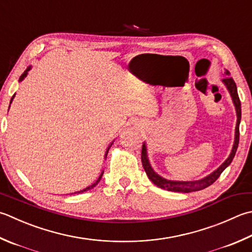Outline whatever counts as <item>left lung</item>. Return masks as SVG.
<instances>
[{"instance_id":"8db88e82","label":"left lung","mask_w":252,"mask_h":252,"mask_svg":"<svg viewBox=\"0 0 252 252\" xmlns=\"http://www.w3.org/2000/svg\"><path fill=\"white\" fill-rule=\"evenodd\" d=\"M226 76L223 78V82L226 85V87L228 88V91L231 95V98H233L234 105L236 107V112H237V125H236V132H235V143L233 146V150H231L230 155L227 159H226L223 165H221L220 168L216 169L214 172L205 178L198 180V181H170V180H166L164 178H161L160 176H158L156 172L152 169V167L149 162V159H147V155H146V146L145 144H143L142 146V153H141V159H142V165L143 168H144L147 177H149L150 180L153 182V184L156 185L159 188L167 190V191H174V192H185V193H188V192L192 191H200L203 190L205 188H208L209 186L218 180L219 177L220 176L221 172L225 170L226 167H227L233 158L235 157L236 151L238 149V143H239V123L241 119V105H240V100L238 97V93H237V86H236V83L233 80V77L230 76V73L228 71L225 72Z\"/></svg>"}]
</instances>
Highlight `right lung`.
<instances>
[{
    "label": "right lung",
    "instance_id": "right-lung-1",
    "mask_svg": "<svg viewBox=\"0 0 252 252\" xmlns=\"http://www.w3.org/2000/svg\"><path fill=\"white\" fill-rule=\"evenodd\" d=\"M29 70H31V66H28L27 67V70L26 71H25L23 74H22V75H21V77H19V81H23L24 80V78L25 77H26V75H27V72L29 71ZM14 96L15 95H13V97H12V99H11V102H12V100H13V98H14ZM108 151H109V149H108ZM107 154H108V152L106 153V157H107ZM102 174H103V171L101 172V175L99 176V178H98L97 179V181L95 182V184H93L92 186H90V187H88V188H86V189H84V190H81V191H77V192H75V193H81V192H84V191H87V190H91V189H93L94 188V187H95V186H97V184H98V182H99L100 181V179H101V177H102Z\"/></svg>",
    "mask_w": 252,
    "mask_h": 252
}]
</instances>
